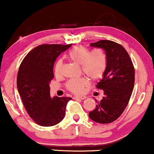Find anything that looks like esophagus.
Segmentation results:
<instances>
[{
  "label": "esophagus",
  "instance_id": "1",
  "mask_svg": "<svg viewBox=\"0 0 154 154\" xmlns=\"http://www.w3.org/2000/svg\"><path fill=\"white\" fill-rule=\"evenodd\" d=\"M86 98H87V97H86L85 95H81V96H75V97H74V99L84 100V99H85Z\"/></svg>",
  "mask_w": 154,
  "mask_h": 154
}]
</instances>
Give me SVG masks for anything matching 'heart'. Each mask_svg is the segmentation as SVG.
I'll return each instance as SVG.
<instances>
[{"label": "heart", "mask_w": 154, "mask_h": 154, "mask_svg": "<svg viewBox=\"0 0 154 154\" xmlns=\"http://www.w3.org/2000/svg\"><path fill=\"white\" fill-rule=\"evenodd\" d=\"M67 57L72 62L80 64L82 72L93 81L102 78L106 70L107 56L101 48H95L90 51L88 48L77 45L69 51ZM62 67V61L58 60L54 67L55 75H61ZM88 85L89 80L86 77L72 79L66 82V88L72 93L80 94Z\"/></svg>", "instance_id": "b5f03b06"}]
</instances>
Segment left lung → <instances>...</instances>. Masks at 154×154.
Instances as JSON below:
<instances>
[{"mask_svg":"<svg viewBox=\"0 0 154 154\" xmlns=\"http://www.w3.org/2000/svg\"><path fill=\"white\" fill-rule=\"evenodd\" d=\"M91 46L104 50L107 67L96 85L103 90L104 95L100 101L96 100L95 109L89 116L98 123H111L121 116L129 103L135 83V69L128 53L120 44L102 40L91 43Z\"/></svg>","mask_w":154,"mask_h":154,"instance_id":"obj_1","label":"left lung"}]
</instances>
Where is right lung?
Returning a JSON list of instances; mask_svg holds the SVG:
<instances>
[{
	"mask_svg": "<svg viewBox=\"0 0 154 154\" xmlns=\"http://www.w3.org/2000/svg\"><path fill=\"white\" fill-rule=\"evenodd\" d=\"M72 44H43L29 51L17 75V88L28 114L38 125L54 126L64 118L68 97L51 98L49 83L54 77L56 58Z\"/></svg>",
	"mask_w": 154,
	"mask_h": 154,
	"instance_id": "1",
	"label": "right lung"
}]
</instances>
